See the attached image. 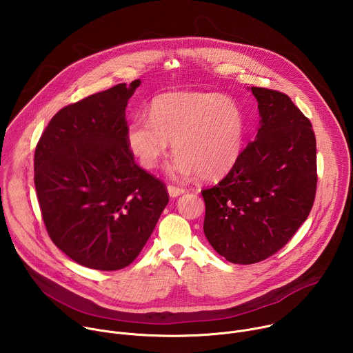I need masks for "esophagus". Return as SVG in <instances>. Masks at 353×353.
<instances>
[{"label": "esophagus", "mask_w": 353, "mask_h": 353, "mask_svg": "<svg viewBox=\"0 0 353 353\" xmlns=\"http://www.w3.org/2000/svg\"><path fill=\"white\" fill-rule=\"evenodd\" d=\"M184 191H185L184 188H180V187H176V185H168V192H169V195H170L172 198L184 194Z\"/></svg>", "instance_id": "esophagus-1"}]
</instances>
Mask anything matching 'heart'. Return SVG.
Returning <instances> with one entry per match:
<instances>
[{
    "label": "heart",
    "instance_id": "obj_1",
    "mask_svg": "<svg viewBox=\"0 0 353 353\" xmlns=\"http://www.w3.org/2000/svg\"><path fill=\"white\" fill-rule=\"evenodd\" d=\"M245 137V117L234 99L214 92L179 90L154 99L148 117H135L125 142L138 163L158 166L169 142L177 155L169 166L173 176L198 174L219 180L237 163Z\"/></svg>",
    "mask_w": 353,
    "mask_h": 353
}]
</instances>
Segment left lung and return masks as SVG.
<instances>
[{"label": "left lung", "mask_w": 353, "mask_h": 353, "mask_svg": "<svg viewBox=\"0 0 353 353\" xmlns=\"http://www.w3.org/2000/svg\"><path fill=\"white\" fill-rule=\"evenodd\" d=\"M251 92L261 117L256 139L226 177L201 191L205 237L233 264H254L281 250L307 219L317 188L310 120L282 92Z\"/></svg>", "instance_id": "8db88e82"}]
</instances>
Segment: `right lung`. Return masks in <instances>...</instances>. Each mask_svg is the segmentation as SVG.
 Masks as SVG:
<instances>
[{
  "label": "right lung",
  "mask_w": 353,
  "mask_h": 353,
  "mask_svg": "<svg viewBox=\"0 0 353 353\" xmlns=\"http://www.w3.org/2000/svg\"><path fill=\"white\" fill-rule=\"evenodd\" d=\"M139 83H119L63 108L34 150L47 233L92 270L130 265L169 203L166 185L135 163L125 142V108Z\"/></svg>",
  "instance_id": "add662e5"
}]
</instances>
